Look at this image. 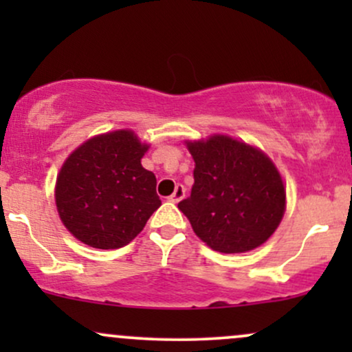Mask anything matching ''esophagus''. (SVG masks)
<instances>
[{
	"label": "esophagus",
	"mask_w": 352,
	"mask_h": 352,
	"mask_svg": "<svg viewBox=\"0 0 352 352\" xmlns=\"http://www.w3.org/2000/svg\"><path fill=\"white\" fill-rule=\"evenodd\" d=\"M184 197H185V187H184V185H177L172 195L168 197V200L173 201V204H177V201H180L182 199H184Z\"/></svg>",
	"instance_id": "obj_1"
}]
</instances>
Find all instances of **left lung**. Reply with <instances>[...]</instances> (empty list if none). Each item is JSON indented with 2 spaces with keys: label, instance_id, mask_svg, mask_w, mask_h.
Listing matches in <instances>:
<instances>
[{
  "label": "left lung",
  "instance_id": "8db88e82",
  "mask_svg": "<svg viewBox=\"0 0 352 352\" xmlns=\"http://www.w3.org/2000/svg\"><path fill=\"white\" fill-rule=\"evenodd\" d=\"M195 184L179 204L197 236L221 253L265 243L285 213V187L263 152L227 135L187 144Z\"/></svg>",
  "mask_w": 352,
  "mask_h": 352
}]
</instances>
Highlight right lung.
<instances>
[{"label": "right lung", "mask_w": 352, "mask_h": 352, "mask_svg": "<svg viewBox=\"0 0 352 352\" xmlns=\"http://www.w3.org/2000/svg\"><path fill=\"white\" fill-rule=\"evenodd\" d=\"M147 148L132 131H116L87 140L67 157L56 182V205L79 241L120 248L162 205L155 175L140 164Z\"/></svg>", "instance_id": "obj_1"}]
</instances>
